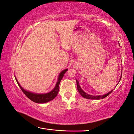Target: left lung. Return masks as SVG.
I'll use <instances>...</instances> for the list:
<instances>
[{"instance_id": "obj_1", "label": "left lung", "mask_w": 134, "mask_h": 134, "mask_svg": "<svg viewBox=\"0 0 134 134\" xmlns=\"http://www.w3.org/2000/svg\"><path fill=\"white\" fill-rule=\"evenodd\" d=\"M119 45L120 46L119 43ZM122 72H121V76L120 77V79L119 80V83L120 82V80L121 79V77H122ZM76 85H77V90H78V91L79 92V94L82 95V96H83V98H86V99H94V100H98V99H103L105 97H107V96L110 94L113 91V90H111V91H109L108 93H107V94H105L104 95H95V96H93V95H90V94H87L86 92H85V91H83V90L81 88V87H80V86L79 85V82L78 80H76Z\"/></svg>"}]
</instances>
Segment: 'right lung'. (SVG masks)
Masks as SVG:
<instances>
[{"label":"right lung","mask_w":134,"mask_h":134,"mask_svg":"<svg viewBox=\"0 0 134 134\" xmlns=\"http://www.w3.org/2000/svg\"><path fill=\"white\" fill-rule=\"evenodd\" d=\"M67 70L68 69H65L61 71L59 75L57 83L56 84L54 89H52L50 92L45 93V94H36V93L27 91V90L24 89L22 87L20 86L15 76V77L19 86V87L21 90V91H22L24 94L27 96L28 98H29L30 100H31L34 102L37 103H45L48 102L53 100V99L57 96L59 90V85L60 81L62 78H63L64 74L66 72V71H67Z\"/></svg>","instance_id":"add662e5"}]
</instances>
